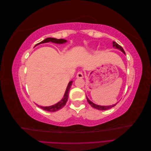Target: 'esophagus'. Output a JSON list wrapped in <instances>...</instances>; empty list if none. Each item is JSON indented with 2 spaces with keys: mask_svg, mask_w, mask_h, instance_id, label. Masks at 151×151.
Masks as SVG:
<instances>
[{
  "mask_svg": "<svg viewBox=\"0 0 151 151\" xmlns=\"http://www.w3.org/2000/svg\"><path fill=\"white\" fill-rule=\"evenodd\" d=\"M77 78H83V73L81 71H80V72H77Z\"/></svg>",
  "mask_w": 151,
  "mask_h": 151,
  "instance_id": "obj_1",
  "label": "esophagus"
}]
</instances>
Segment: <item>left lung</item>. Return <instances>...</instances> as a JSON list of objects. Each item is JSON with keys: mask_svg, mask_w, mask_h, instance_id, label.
<instances>
[{"mask_svg": "<svg viewBox=\"0 0 151 151\" xmlns=\"http://www.w3.org/2000/svg\"><path fill=\"white\" fill-rule=\"evenodd\" d=\"M113 47L114 48H116V49L120 50V51H122L123 53H124V54L125 55V51H124V50L123 49V48L120 46V45H118V44L117 43H116L115 42H113ZM86 98H87V101H88V102L89 103V104L91 105V106L94 108H96V109H99V110H101V111H102V110H107V109H110V108H111L115 106V105L118 103H116L114 104L109 105V106H101V105H98V104H94V103H93L92 101H90V100L88 99V98L87 97V96H86Z\"/></svg>", "mask_w": 151, "mask_h": 151, "instance_id": "left-lung-1", "label": "left lung"}]
</instances>
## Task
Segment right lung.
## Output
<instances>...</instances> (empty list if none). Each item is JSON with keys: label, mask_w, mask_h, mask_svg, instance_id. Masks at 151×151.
Wrapping results in <instances>:
<instances>
[{"label": "right lung", "mask_w": 151, "mask_h": 151, "mask_svg": "<svg viewBox=\"0 0 151 151\" xmlns=\"http://www.w3.org/2000/svg\"><path fill=\"white\" fill-rule=\"evenodd\" d=\"M67 42V41L64 39H57V38H47L46 39H45L44 40H43L42 42H40L38 44H36L35 46V47L36 46H37V45H38L45 43H48V42H52V43H57V44H63V43H65ZM72 82L73 81H70L69 83H68V86L67 87L66 91L65 92V94H64V96H63V98L60 100V101H58L57 103L53 105H52V106H39V105H38V104H36V105H37L38 107L43 109V110L50 111V112L57 111L59 110L60 109L62 108L63 106H65L67 101V100H68V94H69V91L71 88Z\"/></svg>", "instance_id": "add662e5"}]
</instances>
